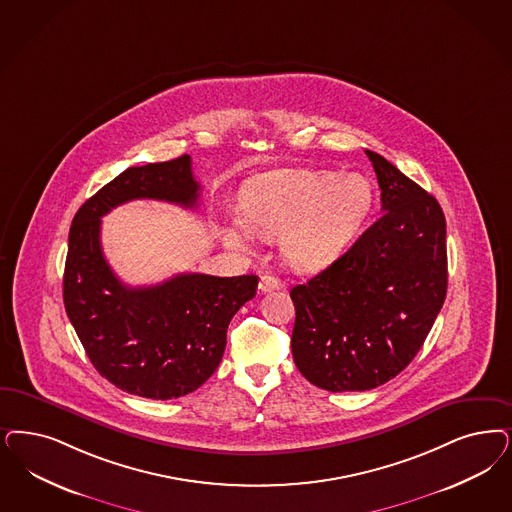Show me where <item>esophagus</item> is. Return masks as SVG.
<instances>
[{"instance_id":"esophagus-1","label":"esophagus","mask_w":512,"mask_h":512,"mask_svg":"<svg viewBox=\"0 0 512 512\" xmlns=\"http://www.w3.org/2000/svg\"><path fill=\"white\" fill-rule=\"evenodd\" d=\"M283 283L278 280V278H274V276H268L265 274L263 278H261V282H259V291L261 293H270V291H278V289H282Z\"/></svg>"}]
</instances>
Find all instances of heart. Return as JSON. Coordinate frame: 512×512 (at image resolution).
Masks as SVG:
<instances>
[{
    "label": "heart",
    "instance_id": "heart-1",
    "mask_svg": "<svg viewBox=\"0 0 512 512\" xmlns=\"http://www.w3.org/2000/svg\"><path fill=\"white\" fill-rule=\"evenodd\" d=\"M372 208L371 181L361 174L282 168L249 179L242 217L223 229L230 247L249 251L257 236L278 240L285 263L312 274L331 265Z\"/></svg>",
    "mask_w": 512,
    "mask_h": 512
}]
</instances>
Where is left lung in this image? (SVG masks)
I'll return each instance as SVG.
<instances>
[{
	"label": "left lung",
	"instance_id": "8db88e82",
	"mask_svg": "<svg viewBox=\"0 0 512 512\" xmlns=\"http://www.w3.org/2000/svg\"><path fill=\"white\" fill-rule=\"evenodd\" d=\"M382 215L335 263L295 285L293 359L327 391H365L416 357L448 287L446 219L433 194L374 151Z\"/></svg>",
	"mask_w": 512,
	"mask_h": 512
}]
</instances>
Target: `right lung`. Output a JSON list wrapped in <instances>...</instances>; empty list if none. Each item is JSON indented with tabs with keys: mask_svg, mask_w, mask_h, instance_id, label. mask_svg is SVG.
Masks as SVG:
<instances>
[{
	"mask_svg": "<svg viewBox=\"0 0 512 512\" xmlns=\"http://www.w3.org/2000/svg\"><path fill=\"white\" fill-rule=\"evenodd\" d=\"M200 185L191 157L132 166L75 213L64 270V306L90 363L113 386L147 399H177L200 388L221 363L232 316L255 297L253 274H177L128 287L107 265L102 217L151 198L194 208Z\"/></svg>",
	"mask_w": 512,
	"mask_h": 512,
	"instance_id": "add662e5",
	"label": "right lung"
}]
</instances>
